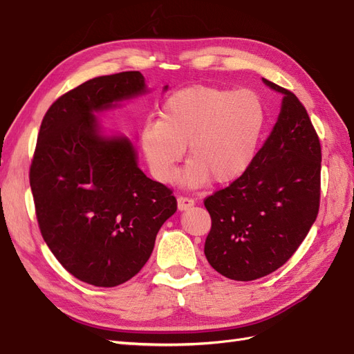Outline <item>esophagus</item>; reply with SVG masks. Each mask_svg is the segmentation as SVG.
<instances>
[{
    "label": "esophagus",
    "mask_w": 354,
    "mask_h": 354,
    "mask_svg": "<svg viewBox=\"0 0 354 354\" xmlns=\"http://www.w3.org/2000/svg\"><path fill=\"white\" fill-rule=\"evenodd\" d=\"M195 205V201L192 198H186V196H178L177 199V207L180 211H186L189 209L190 207Z\"/></svg>",
    "instance_id": "obj_1"
}]
</instances>
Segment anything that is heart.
I'll return each mask as SVG.
<instances>
[{
	"label": "heart",
	"mask_w": 354,
	"mask_h": 354,
	"mask_svg": "<svg viewBox=\"0 0 354 354\" xmlns=\"http://www.w3.org/2000/svg\"><path fill=\"white\" fill-rule=\"evenodd\" d=\"M264 125L259 95L216 85H190L164 102L160 118H147L140 145L151 174L169 183L186 153L181 183L201 187L211 178L217 183L241 177L251 165Z\"/></svg>",
	"instance_id": "b5f03b06"
}]
</instances>
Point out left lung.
Segmentation results:
<instances>
[{
	"label": "left lung",
	"instance_id": "1",
	"mask_svg": "<svg viewBox=\"0 0 354 354\" xmlns=\"http://www.w3.org/2000/svg\"><path fill=\"white\" fill-rule=\"evenodd\" d=\"M283 95L277 121L245 173L205 199L211 230L205 257L212 269L248 282L279 269L297 251L319 212L320 143L297 95Z\"/></svg>",
	"mask_w": 354,
	"mask_h": 354
}]
</instances>
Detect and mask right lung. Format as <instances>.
<instances>
[{
	"instance_id": "add662e5",
	"label": "right lung",
	"mask_w": 354,
	"mask_h": 354,
	"mask_svg": "<svg viewBox=\"0 0 354 354\" xmlns=\"http://www.w3.org/2000/svg\"><path fill=\"white\" fill-rule=\"evenodd\" d=\"M146 93L138 71L97 77L63 94L41 122L29 173L39 230L59 263L94 286L140 272L177 211L173 192L138 168L130 138L106 134L95 116Z\"/></svg>"
}]
</instances>
